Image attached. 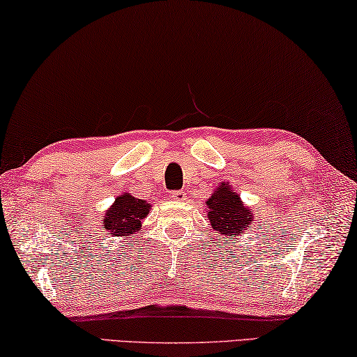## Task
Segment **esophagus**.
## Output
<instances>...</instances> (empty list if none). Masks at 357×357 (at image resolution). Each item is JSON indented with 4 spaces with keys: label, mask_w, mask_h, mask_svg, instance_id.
<instances>
[{
    "label": "esophagus",
    "mask_w": 357,
    "mask_h": 357,
    "mask_svg": "<svg viewBox=\"0 0 357 357\" xmlns=\"http://www.w3.org/2000/svg\"><path fill=\"white\" fill-rule=\"evenodd\" d=\"M172 199L176 200V202H183L185 200V194L183 190H176V192H172Z\"/></svg>",
    "instance_id": "1"
}]
</instances>
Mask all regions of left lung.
I'll return each instance as SVG.
<instances>
[{"instance_id":"8db88e82","label":"left lung","mask_w":357,"mask_h":357,"mask_svg":"<svg viewBox=\"0 0 357 357\" xmlns=\"http://www.w3.org/2000/svg\"><path fill=\"white\" fill-rule=\"evenodd\" d=\"M206 216L225 243H235L254 224V213L246 206L229 183H220L206 200Z\"/></svg>"}]
</instances>
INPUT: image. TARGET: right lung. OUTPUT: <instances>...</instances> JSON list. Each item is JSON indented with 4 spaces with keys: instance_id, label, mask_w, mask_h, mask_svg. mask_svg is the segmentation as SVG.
Wrapping results in <instances>:
<instances>
[{
    "instance_id": "add662e5",
    "label": "right lung",
    "mask_w": 357,
    "mask_h": 357,
    "mask_svg": "<svg viewBox=\"0 0 357 357\" xmlns=\"http://www.w3.org/2000/svg\"><path fill=\"white\" fill-rule=\"evenodd\" d=\"M149 211L151 203L132 194H121L105 211L101 229L109 236H130L141 230V220L148 218Z\"/></svg>"
}]
</instances>
